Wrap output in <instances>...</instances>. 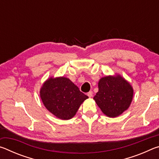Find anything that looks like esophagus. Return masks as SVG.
Masks as SVG:
<instances>
[{"label":"esophagus","instance_id":"obj_1","mask_svg":"<svg viewBox=\"0 0 159 159\" xmlns=\"http://www.w3.org/2000/svg\"><path fill=\"white\" fill-rule=\"evenodd\" d=\"M93 91H90V92H88V94H87V95H88V97H89V98H92V97H93Z\"/></svg>","mask_w":159,"mask_h":159}]
</instances>
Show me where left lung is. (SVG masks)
<instances>
[{
  "mask_svg": "<svg viewBox=\"0 0 159 159\" xmlns=\"http://www.w3.org/2000/svg\"><path fill=\"white\" fill-rule=\"evenodd\" d=\"M98 88L93 99L107 116L117 117L130 107L133 97V87L120 75L102 78Z\"/></svg>",
  "mask_w": 159,
  "mask_h": 159,
  "instance_id": "left-lung-1",
  "label": "left lung"
}]
</instances>
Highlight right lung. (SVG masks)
Masks as SVG:
<instances>
[{"label": "right lung", "instance_id": "obj_1", "mask_svg": "<svg viewBox=\"0 0 159 159\" xmlns=\"http://www.w3.org/2000/svg\"><path fill=\"white\" fill-rule=\"evenodd\" d=\"M40 97L48 111L62 120H69L76 114L87 95L65 77H50L43 84Z\"/></svg>", "mask_w": 159, "mask_h": 159}]
</instances>
